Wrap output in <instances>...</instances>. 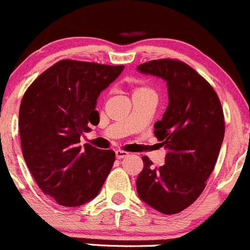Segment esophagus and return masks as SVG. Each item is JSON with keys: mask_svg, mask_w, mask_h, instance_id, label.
I'll list each match as a JSON object with an SVG mask.
<instances>
[{"mask_svg": "<svg viewBox=\"0 0 250 250\" xmlns=\"http://www.w3.org/2000/svg\"><path fill=\"white\" fill-rule=\"evenodd\" d=\"M128 153H126L124 150H115V156H117V159H124L127 156Z\"/></svg>", "mask_w": 250, "mask_h": 250, "instance_id": "1", "label": "esophagus"}]
</instances>
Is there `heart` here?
Wrapping results in <instances>:
<instances>
[{"label": "heart", "instance_id": "b5f03b06", "mask_svg": "<svg viewBox=\"0 0 250 250\" xmlns=\"http://www.w3.org/2000/svg\"><path fill=\"white\" fill-rule=\"evenodd\" d=\"M146 90H149V89H146V87H138V89L135 90V92H138V91H146ZM150 91H151V90H150Z\"/></svg>", "mask_w": 250, "mask_h": 250}]
</instances>
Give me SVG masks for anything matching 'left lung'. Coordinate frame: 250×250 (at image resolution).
<instances>
[{
  "label": "left lung",
  "instance_id": "left-lung-1",
  "mask_svg": "<svg viewBox=\"0 0 250 250\" xmlns=\"http://www.w3.org/2000/svg\"><path fill=\"white\" fill-rule=\"evenodd\" d=\"M137 71L164 79L168 92L163 119L154 125L168 151L159 168L143 156L137 194L160 213L176 214L196 201L214 169L225 133L223 108L209 83L182 61L153 60Z\"/></svg>",
  "mask_w": 250,
  "mask_h": 250
}]
</instances>
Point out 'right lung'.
<instances>
[{
  "label": "right lung",
  "mask_w": 250,
  "mask_h": 250,
  "mask_svg": "<svg viewBox=\"0 0 250 250\" xmlns=\"http://www.w3.org/2000/svg\"><path fill=\"white\" fill-rule=\"evenodd\" d=\"M124 68L61 60L22 97L19 132L25 163L40 189L59 205L78 207L91 201L112 169L114 151L79 143L89 126L100 123V94Z\"/></svg>",
  "instance_id": "1"
}]
</instances>
